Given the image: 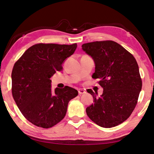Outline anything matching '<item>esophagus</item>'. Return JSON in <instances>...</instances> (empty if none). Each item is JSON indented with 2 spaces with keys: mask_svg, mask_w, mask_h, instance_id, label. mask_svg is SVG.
<instances>
[{
  "mask_svg": "<svg viewBox=\"0 0 154 154\" xmlns=\"http://www.w3.org/2000/svg\"><path fill=\"white\" fill-rule=\"evenodd\" d=\"M78 93H79V95H81V94H83L85 93V91L83 89H79L78 90Z\"/></svg>",
  "mask_w": 154,
  "mask_h": 154,
  "instance_id": "esophagus-1",
  "label": "esophagus"
}]
</instances>
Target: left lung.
Segmentation results:
<instances>
[{
    "label": "left lung",
    "instance_id": "1",
    "mask_svg": "<svg viewBox=\"0 0 154 154\" xmlns=\"http://www.w3.org/2000/svg\"><path fill=\"white\" fill-rule=\"evenodd\" d=\"M95 63L93 79L103 88L102 95L87 91L93 104L86 109L89 119L103 128L119 125L131 115L138 103L142 82L133 55L116 42L97 41L82 45Z\"/></svg>",
    "mask_w": 154,
    "mask_h": 154
}]
</instances>
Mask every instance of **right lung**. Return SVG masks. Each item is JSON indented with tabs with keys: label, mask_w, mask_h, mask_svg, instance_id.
Masks as SVG:
<instances>
[{
	"label": "right lung",
	"mask_w": 154,
	"mask_h": 154,
	"mask_svg": "<svg viewBox=\"0 0 154 154\" xmlns=\"http://www.w3.org/2000/svg\"><path fill=\"white\" fill-rule=\"evenodd\" d=\"M77 45L37 44L26 51L12 71V93L26 119L38 127L49 128L65 117L69 100L78 91L65 86L51 88L50 78L63 69L62 63L73 54Z\"/></svg>",
	"instance_id": "obj_1"
}]
</instances>
